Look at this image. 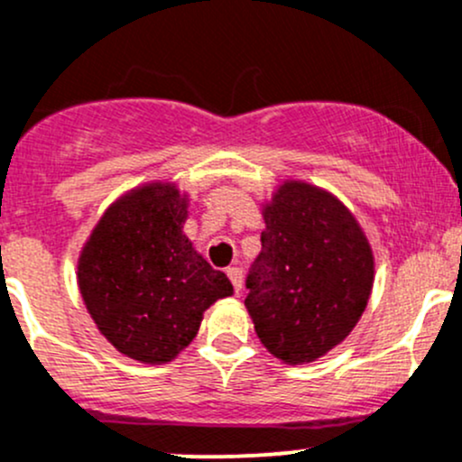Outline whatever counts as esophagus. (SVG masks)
<instances>
[{"label":"esophagus","instance_id":"esophagus-1","mask_svg":"<svg viewBox=\"0 0 462 462\" xmlns=\"http://www.w3.org/2000/svg\"><path fill=\"white\" fill-rule=\"evenodd\" d=\"M226 274H227V279L232 281V285H235V292L239 294L241 285H244V274H241V268H235V265H232V268L226 270Z\"/></svg>","mask_w":462,"mask_h":462}]
</instances>
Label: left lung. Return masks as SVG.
<instances>
[{
  "label": "left lung",
  "mask_w": 462,
  "mask_h": 462,
  "mask_svg": "<svg viewBox=\"0 0 462 462\" xmlns=\"http://www.w3.org/2000/svg\"><path fill=\"white\" fill-rule=\"evenodd\" d=\"M265 230L245 308L265 349L288 365L325 356L356 328L374 252L352 210L314 183L285 179L261 210Z\"/></svg>",
  "instance_id": "obj_1"
}]
</instances>
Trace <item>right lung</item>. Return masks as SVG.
<instances>
[{"label": "right lung", "mask_w": 462, "mask_h": 462, "mask_svg": "<svg viewBox=\"0 0 462 462\" xmlns=\"http://www.w3.org/2000/svg\"><path fill=\"white\" fill-rule=\"evenodd\" d=\"M188 206L174 181L142 183L106 208L77 259V285L101 337L148 365L177 358L203 312L235 292L183 235Z\"/></svg>", "instance_id": "1"}]
</instances>
